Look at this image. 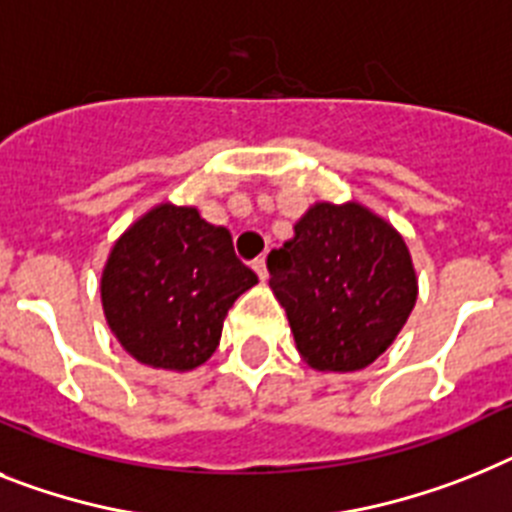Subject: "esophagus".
<instances>
[{"label": "esophagus", "instance_id": "1", "mask_svg": "<svg viewBox=\"0 0 512 512\" xmlns=\"http://www.w3.org/2000/svg\"><path fill=\"white\" fill-rule=\"evenodd\" d=\"M255 273L260 276V281H268V265H265V257H257L255 263H252Z\"/></svg>", "mask_w": 512, "mask_h": 512}]
</instances>
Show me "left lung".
Masks as SVG:
<instances>
[{
  "instance_id": "left-lung-1",
  "label": "left lung",
  "mask_w": 512,
  "mask_h": 512,
  "mask_svg": "<svg viewBox=\"0 0 512 512\" xmlns=\"http://www.w3.org/2000/svg\"><path fill=\"white\" fill-rule=\"evenodd\" d=\"M296 349L320 372H356L388 349L416 304L403 236L359 203H317L268 255Z\"/></svg>"
}]
</instances>
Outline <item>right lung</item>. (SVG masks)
Here are the masks:
<instances>
[{"label": "right lung", "instance_id": "obj_1", "mask_svg": "<svg viewBox=\"0 0 512 512\" xmlns=\"http://www.w3.org/2000/svg\"><path fill=\"white\" fill-rule=\"evenodd\" d=\"M255 283L229 231L195 208L163 203L111 249L101 276L103 315L137 362L187 372L213 356L231 304Z\"/></svg>", "mask_w": 512, "mask_h": 512}]
</instances>
